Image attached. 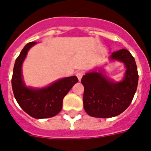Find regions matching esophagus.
Listing matches in <instances>:
<instances>
[{"mask_svg":"<svg viewBox=\"0 0 151 151\" xmlns=\"http://www.w3.org/2000/svg\"><path fill=\"white\" fill-rule=\"evenodd\" d=\"M83 75H84V73L81 72V71H78L77 73H76V76H77V78H78V80L81 81V78H82Z\"/></svg>","mask_w":151,"mask_h":151,"instance_id":"obj_1","label":"esophagus"}]
</instances>
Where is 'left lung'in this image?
Instances as JSON below:
<instances>
[{"label":"left lung","instance_id":"8db88e82","mask_svg":"<svg viewBox=\"0 0 151 151\" xmlns=\"http://www.w3.org/2000/svg\"><path fill=\"white\" fill-rule=\"evenodd\" d=\"M110 59L124 63L126 72L119 83L109 81L103 73L92 72L83 76V103L88 114L95 117H115L129 107L136 93L139 74L134 57L127 49L114 52Z\"/></svg>","mask_w":151,"mask_h":151}]
</instances>
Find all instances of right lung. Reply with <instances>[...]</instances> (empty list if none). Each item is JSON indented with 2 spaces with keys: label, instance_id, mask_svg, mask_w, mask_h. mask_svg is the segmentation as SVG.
<instances>
[{
  "label": "right lung",
  "instance_id": "right-lung-1",
  "mask_svg": "<svg viewBox=\"0 0 151 151\" xmlns=\"http://www.w3.org/2000/svg\"><path fill=\"white\" fill-rule=\"evenodd\" d=\"M36 42H29L25 46L15 60L13 69L12 86L15 98L20 107L29 116L41 119L58 114L63 108V99L78 83L76 76L63 78L41 89H34L25 86L22 78V64L27 52Z\"/></svg>",
  "mask_w": 151,
  "mask_h": 151
}]
</instances>
